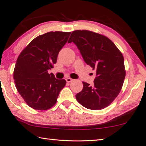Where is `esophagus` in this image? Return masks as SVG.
<instances>
[{
	"label": "esophagus",
	"instance_id": "1",
	"mask_svg": "<svg viewBox=\"0 0 146 146\" xmlns=\"http://www.w3.org/2000/svg\"><path fill=\"white\" fill-rule=\"evenodd\" d=\"M66 82H72V81H73V79L71 78H66Z\"/></svg>",
	"mask_w": 146,
	"mask_h": 146
}]
</instances>
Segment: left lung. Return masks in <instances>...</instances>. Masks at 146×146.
<instances>
[{
	"instance_id": "left-lung-1",
	"label": "left lung",
	"mask_w": 146,
	"mask_h": 146,
	"mask_svg": "<svg viewBox=\"0 0 146 146\" xmlns=\"http://www.w3.org/2000/svg\"><path fill=\"white\" fill-rule=\"evenodd\" d=\"M75 44L84 60L96 71L94 86L83 82L82 90L76 95L78 102L88 109L99 110L117 97L125 76L122 54L106 36L88 30L72 32L68 43Z\"/></svg>"
}]
</instances>
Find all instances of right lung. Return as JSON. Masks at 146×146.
Instances as JSON below:
<instances>
[{"instance_id": "right-lung-1", "label": "right lung", "mask_w": 146, "mask_h": 146, "mask_svg": "<svg viewBox=\"0 0 146 146\" xmlns=\"http://www.w3.org/2000/svg\"><path fill=\"white\" fill-rule=\"evenodd\" d=\"M71 32L51 31L34 38L20 54L14 69L16 88L29 107L46 110L55 104L65 86L64 79H56L48 70L56 64L59 51Z\"/></svg>"}]
</instances>
